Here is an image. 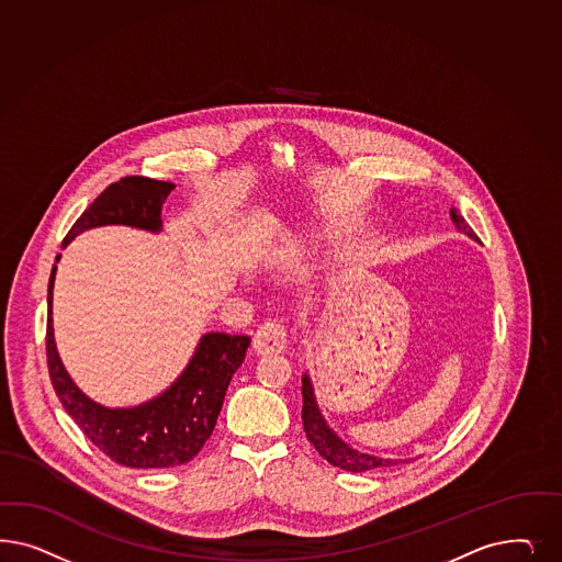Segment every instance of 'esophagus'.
<instances>
[{"mask_svg":"<svg viewBox=\"0 0 562 562\" xmlns=\"http://www.w3.org/2000/svg\"><path fill=\"white\" fill-rule=\"evenodd\" d=\"M254 351L258 356H274V353H283L288 347V333L281 323L271 321L260 325L256 330L252 341Z\"/></svg>","mask_w":562,"mask_h":562,"instance_id":"34e87169","label":"esophagus"}]
</instances>
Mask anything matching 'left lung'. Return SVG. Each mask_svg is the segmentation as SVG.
Wrapping results in <instances>:
<instances>
[{
    "label": "left lung",
    "instance_id": "8db88e82",
    "mask_svg": "<svg viewBox=\"0 0 562 562\" xmlns=\"http://www.w3.org/2000/svg\"><path fill=\"white\" fill-rule=\"evenodd\" d=\"M451 218H453L457 232H461V234H465V236L477 241V236L471 232L465 218L461 217L454 209H451ZM302 397H304V407H302L304 432L308 436L310 442L314 445V449L330 465H335L339 470L351 471V473H363V471L393 468V465L409 461V459H384V457H376V454L362 453V451L353 449L351 445H347L344 438L328 426L326 417L323 416L316 395H314V384H312L308 372L302 376Z\"/></svg>",
    "mask_w": 562,
    "mask_h": 562
}]
</instances>
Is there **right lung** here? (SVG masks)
I'll list each match as a JSON object with an SVG mask.
<instances>
[{"label":"right lung","instance_id":"add662e5","mask_svg":"<svg viewBox=\"0 0 562 562\" xmlns=\"http://www.w3.org/2000/svg\"><path fill=\"white\" fill-rule=\"evenodd\" d=\"M176 186L143 176L108 186L74 223L61 248L74 237L103 225H126L150 234L164 232V202ZM55 258L47 288V363L55 395L92 445L115 463L134 470H165L188 463L213 435L232 376L246 358L248 335L204 333L164 393L132 407H108L78 389L57 353L54 337Z\"/></svg>","mask_w":562,"mask_h":562}]
</instances>
